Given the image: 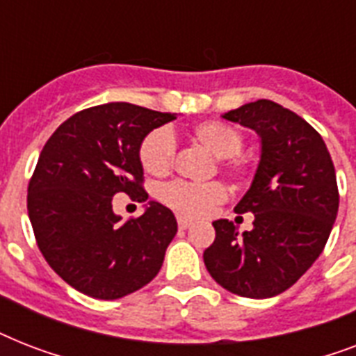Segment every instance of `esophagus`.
<instances>
[{
    "instance_id": "obj_1",
    "label": "esophagus",
    "mask_w": 356,
    "mask_h": 356,
    "mask_svg": "<svg viewBox=\"0 0 356 356\" xmlns=\"http://www.w3.org/2000/svg\"><path fill=\"white\" fill-rule=\"evenodd\" d=\"M177 223H179V229H188L190 225H192V220H188V218H183V216H179L177 218Z\"/></svg>"
}]
</instances>
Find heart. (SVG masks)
<instances>
[{
	"instance_id": "b5f03b06",
	"label": "heart",
	"mask_w": 356,
	"mask_h": 356,
	"mask_svg": "<svg viewBox=\"0 0 356 356\" xmlns=\"http://www.w3.org/2000/svg\"><path fill=\"white\" fill-rule=\"evenodd\" d=\"M190 138L218 161L233 159L242 149V134L223 122L197 123L190 131ZM175 155V140L168 129L151 131L140 145V162L149 175L162 177L170 172ZM233 173H240L242 166L238 162H225ZM225 188L220 183H177L168 184L162 190V200L184 216L201 218L209 214L216 205L225 200Z\"/></svg>"
}]
</instances>
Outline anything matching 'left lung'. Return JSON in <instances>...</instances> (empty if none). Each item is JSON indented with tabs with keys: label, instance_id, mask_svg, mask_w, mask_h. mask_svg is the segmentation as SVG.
<instances>
[{
	"label": "left lung",
	"instance_id": "1",
	"mask_svg": "<svg viewBox=\"0 0 356 356\" xmlns=\"http://www.w3.org/2000/svg\"><path fill=\"white\" fill-rule=\"evenodd\" d=\"M259 134L260 156L251 186L234 211L254 214L240 233L216 220V240L203 260L229 292L266 299L288 290L325 248L338 214L337 172L325 142L310 123L270 99L222 114Z\"/></svg>",
	"mask_w": 356,
	"mask_h": 356
}]
</instances>
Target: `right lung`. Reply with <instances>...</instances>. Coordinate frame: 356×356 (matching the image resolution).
I'll return each instance as SVG.
<instances>
[{
  "instance_id": "obj_1",
  "label": "right lung",
  "mask_w": 356,
  "mask_h": 356,
  "mask_svg": "<svg viewBox=\"0 0 356 356\" xmlns=\"http://www.w3.org/2000/svg\"><path fill=\"white\" fill-rule=\"evenodd\" d=\"M177 114L133 103H105L74 114L40 151L27 190V212L44 259L77 292L120 299L153 281L177 234L168 207L147 201L123 222L120 192L145 201L142 140Z\"/></svg>"
}]
</instances>
